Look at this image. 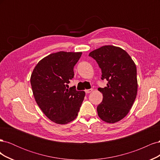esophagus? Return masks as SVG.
Wrapping results in <instances>:
<instances>
[{"instance_id":"obj_1","label":"esophagus","mask_w":160,"mask_h":160,"mask_svg":"<svg viewBox=\"0 0 160 160\" xmlns=\"http://www.w3.org/2000/svg\"><path fill=\"white\" fill-rule=\"evenodd\" d=\"M93 91V89H85V93H91V92Z\"/></svg>"}]
</instances>
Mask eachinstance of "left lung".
<instances>
[{"label": "left lung", "instance_id": "left-lung-1", "mask_svg": "<svg viewBox=\"0 0 160 160\" xmlns=\"http://www.w3.org/2000/svg\"><path fill=\"white\" fill-rule=\"evenodd\" d=\"M89 55L101 69V79L107 87L99 88L103 101L97 108L101 119L114 123L124 118L132 108L138 93L137 69L128 53L113 45L103 46Z\"/></svg>", "mask_w": 160, "mask_h": 160}]
</instances>
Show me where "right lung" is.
I'll list each match as a JSON object with an SVG mask.
<instances>
[{
    "label": "right lung",
    "mask_w": 160,
    "mask_h": 160,
    "mask_svg": "<svg viewBox=\"0 0 160 160\" xmlns=\"http://www.w3.org/2000/svg\"><path fill=\"white\" fill-rule=\"evenodd\" d=\"M81 52L59 51L43 58L33 69L31 84L38 107L52 122L67 124L76 118L85 93L69 89Z\"/></svg>",
    "instance_id": "1"
}]
</instances>
